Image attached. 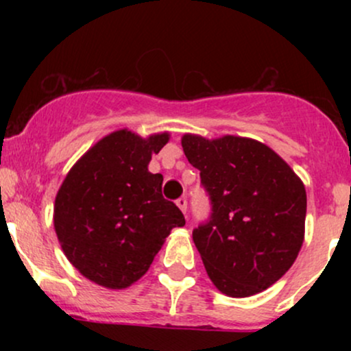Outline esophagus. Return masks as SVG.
I'll list each match as a JSON object with an SVG mask.
<instances>
[{
    "mask_svg": "<svg viewBox=\"0 0 351 351\" xmlns=\"http://www.w3.org/2000/svg\"><path fill=\"white\" fill-rule=\"evenodd\" d=\"M176 206L181 209V213H183V215H186V209H188L186 198H180L178 201H176Z\"/></svg>",
    "mask_w": 351,
    "mask_h": 351,
    "instance_id": "esophagus-1",
    "label": "esophagus"
}]
</instances>
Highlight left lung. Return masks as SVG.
Listing matches in <instances>:
<instances>
[{"mask_svg": "<svg viewBox=\"0 0 351 351\" xmlns=\"http://www.w3.org/2000/svg\"><path fill=\"white\" fill-rule=\"evenodd\" d=\"M181 147L211 198V217L193 231L209 279L229 297L269 289L292 267L304 244L302 180L254 138L184 134Z\"/></svg>", "mask_w": 351, "mask_h": 351, "instance_id": "8db88e82", "label": "left lung"}]
</instances>
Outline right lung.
<instances>
[{
  "label": "right lung",
  "instance_id": "add662e5",
  "mask_svg": "<svg viewBox=\"0 0 351 351\" xmlns=\"http://www.w3.org/2000/svg\"><path fill=\"white\" fill-rule=\"evenodd\" d=\"M168 132L147 138L128 128L112 132L74 163L54 201V229L77 271L107 289L135 284L183 213L162 195L163 176L148 171Z\"/></svg>",
  "mask_w": 351,
  "mask_h": 351
}]
</instances>
